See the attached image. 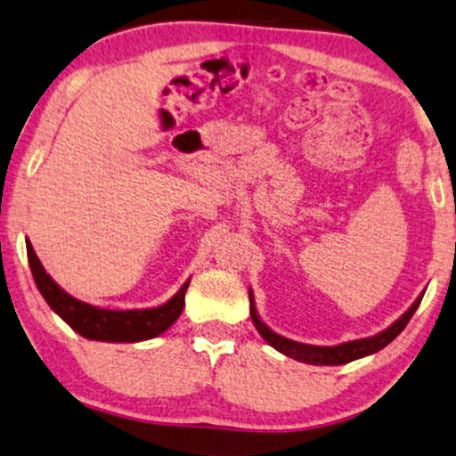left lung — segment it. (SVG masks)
<instances>
[{
	"mask_svg": "<svg viewBox=\"0 0 456 456\" xmlns=\"http://www.w3.org/2000/svg\"><path fill=\"white\" fill-rule=\"evenodd\" d=\"M248 298H250V319H253L256 331H259L261 338L265 339L269 346L275 347L277 352L286 354L288 358H294V360H298V362H306V364L339 366V364H347V362H354V360H358V358H364V355L379 352V349L388 346V343H391L407 327L409 319H411L415 310H418L419 302H421V298H424V296H419V298L413 302V306L409 308L407 313L401 316L397 322H395V325L388 327L387 331H382V333L374 335V338H368V339L341 343V346H335V347L305 346V343L286 339V338H281V335L273 333L272 329H269L267 325H263L259 316H256V310L253 306V294H250V292H248Z\"/></svg>",
	"mask_w": 456,
	"mask_h": 456,
	"instance_id": "1",
	"label": "left lung"
}]
</instances>
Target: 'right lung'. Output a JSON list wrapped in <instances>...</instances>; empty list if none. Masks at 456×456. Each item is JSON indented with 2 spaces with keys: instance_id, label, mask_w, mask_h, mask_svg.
Listing matches in <instances>:
<instances>
[{
  "instance_id": "obj_1",
  "label": "right lung",
  "mask_w": 456,
  "mask_h": 456,
  "mask_svg": "<svg viewBox=\"0 0 456 456\" xmlns=\"http://www.w3.org/2000/svg\"><path fill=\"white\" fill-rule=\"evenodd\" d=\"M30 272L35 283L47 305L68 322V325L86 339L98 341H143L167 331L179 319L184 306V292L189 281L170 298L167 305L146 310H107L86 305L74 296L63 292L45 272L41 261L32 250V244L26 242Z\"/></svg>"
}]
</instances>
